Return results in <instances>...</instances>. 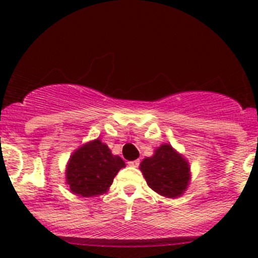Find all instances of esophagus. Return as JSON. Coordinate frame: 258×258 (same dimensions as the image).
Returning <instances> with one entry per match:
<instances>
[{
  "mask_svg": "<svg viewBox=\"0 0 258 258\" xmlns=\"http://www.w3.org/2000/svg\"><path fill=\"white\" fill-rule=\"evenodd\" d=\"M129 165L131 166H133V168H137V166L140 165V160H133V161H129Z\"/></svg>",
  "mask_w": 258,
  "mask_h": 258,
  "instance_id": "1",
  "label": "esophagus"
}]
</instances>
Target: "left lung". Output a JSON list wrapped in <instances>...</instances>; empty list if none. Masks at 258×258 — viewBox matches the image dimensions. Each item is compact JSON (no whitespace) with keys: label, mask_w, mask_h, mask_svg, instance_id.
<instances>
[{"label":"left lung","mask_w":258,"mask_h":258,"mask_svg":"<svg viewBox=\"0 0 258 258\" xmlns=\"http://www.w3.org/2000/svg\"><path fill=\"white\" fill-rule=\"evenodd\" d=\"M146 182L155 192L165 198H178L190 183V165L169 143L155 150L140 165Z\"/></svg>","instance_id":"obj_1"}]
</instances>
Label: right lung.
I'll use <instances>...</instances> for the list:
<instances>
[{"instance_id": "obj_1", "label": "right lung", "mask_w": 258, "mask_h": 258, "mask_svg": "<svg viewBox=\"0 0 258 258\" xmlns=\"http://www.w3.org/2000/svg\"><path fill=\"white\" fill-rule=\"evenodd\" d=\"M125 163L112 155L101 140L85 143L71 155L66 169V181L71 192L84 198L98 197L107 192L115 175Z\"/></svg>"}]
</instances>
